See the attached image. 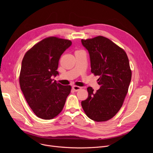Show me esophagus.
<instances>
[{"label": "esophagus", "mask_w": 153, "mask_h": 153, "mask_svg": "<svg viewBox=\"0 0 153 153\" xmlns=\"http://www.w3.org/2000/svg\"><path fill=\"white\" fill-rule=\"evenodd\" d=\"M72 89H73V90L74 91L77 92V91H79L80 89H81V87L77 86V85H74L73 87H72Z\"/></svg>", "instance_id": "esophagus-1"}]
</instances>
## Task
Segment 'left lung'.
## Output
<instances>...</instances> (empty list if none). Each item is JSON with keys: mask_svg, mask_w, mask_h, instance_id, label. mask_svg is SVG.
<instances>
[{"mask_svg": "<svg viewBox=\"0 0 153 153\" xmlns=\"http://www.w3.org/2000/svg\"><path fill=\"white\" fill-rule=\"evenodd\" d=\"M81 42L90 55L91 72L99 76L100 85L95 92L87 88L89 95L81 105L89 118L105 122L123 105L131 79L129 60L124 50L106 37L82 39Z\"/></svg>", "mask_w": 153, "mask_h": 153, "instance_id": "left-lung-1", "label": "left lung"}]
</instances>
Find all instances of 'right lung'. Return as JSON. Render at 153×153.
I'll list each match as a JSON object with an SVG mask.
<instances>
[{
  "mask_svg": "<svg viewBox=\"0 0 153 153\" xmlns=\"http://www.w3.org/2000/svg\"><path fill=\"white\" fill-rule=\"evenodd\" d=\"M72 45L71 40L46 38L27 51L22 62L20 89L28 105L39 118L51 120L62 110L71 85L53 81L61 54Z\"/></svg>",
  "mask_w": 153,
  "mask_h": 153,
  "instance_id": "1",
  "label": "right lung"
}]
</instances>
